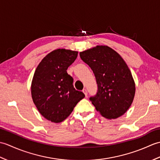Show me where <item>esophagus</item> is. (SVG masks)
Returning <instances> with one entry per match:
<instances>
[{
  "label": "esophagus",
  "mask_w": 160,
  "mask_h": 160,
  "mask_svg": "<svg viewBox=\"0 0 160 160\" xmlns=\"http://www.w3.org/2000/svg\"><path fill=\"white\" fill-rule=\"evenodd\" d=\"M82 91H83V93H84V95H85V96L87 97V89H83L82 90Z\"/></svg>",
  "instance_id": "obj_1"
}]
</instances>
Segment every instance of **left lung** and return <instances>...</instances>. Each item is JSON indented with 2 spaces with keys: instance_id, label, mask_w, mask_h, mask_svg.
Masks as SVG:
<instances>
[{
  "instance_id": "obj_1",
  "label": "left lung",
  "mask_w": 160,
  "mask_h": 160,
  "mask_svg": "<svg viewBox=\"0 0 160 160\" xmlns=\"http://www.w3.org/2000/svg\"><path fill=\"white\" fill-rule=\"evenodd\" d=\"M92 69L98 91L89 98L96 109L107 119L124 115L133 101L135 82L125 61L111 47L98 45L80 53Z\"/></svg>"
}]
</instances>
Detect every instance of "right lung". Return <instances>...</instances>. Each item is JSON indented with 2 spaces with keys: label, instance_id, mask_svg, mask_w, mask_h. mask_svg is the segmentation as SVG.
Here are the masks:
<instances>
[{
  "label": "right lung",
  "instance_id": "add662e5",
  "mask_svg": "<svg viewBox=\"0 0 160 160\" xmlns=\"http://www.w3.org/2000/svg\"><path fill=\"white\" fill-rule=\"evenodd\" d=\"M78 52L58 49L44 58L37 67L32 82V97L37 109L52 122L64 121L79 101L84 98L75 89L73 79L67 70Z\"/></svg>",
  "mask_w": 160,
  "mask_h": 160
}]
</instances>
